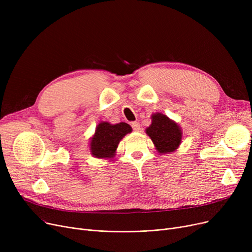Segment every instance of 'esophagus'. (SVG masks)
Instances as JSON below:
<instances>
[{"label": "esophagus", "instance_id": "esophagus-1", "mask_svg": "<svg viewBox=\"0 0 252 252\" xmlns=\"http://www.w3.org/2000/svg\"><path fill=\"white\" fill-rule=\"evenodd\" d=\"M131 127H133V129L135 131H140L141 130V126L139 123H133L131 124Z\"/></svg>", "mask_w": 252, "mask_h": 252}]
</instances>
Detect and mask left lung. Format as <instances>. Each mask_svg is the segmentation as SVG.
Masks as SVG:
<instances>
[{"mask_svg":"<svg viewBox=\"0 0 252 252\" xmlns=\"http://www.w3.org/2000/svg\"><path fill=\"white\" fill-rule=\"evenodd\" d=\"M146 134L160 154L176 151L180 147L183 138V130L179 124L160 112L151 115V125L146 128Z\"/></svg>","mask_w":252,"mask_h":252,"instance_id":"left-lung-1","label":"left lung"}]
</instances>
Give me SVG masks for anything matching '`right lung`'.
<instances>
[{
	"label": "right lung",
	"mask_w": 252,
	"mask_h": 252,
	"mask_svg": "<svg viewBox=\"0 0 252 252\" xmlns=\"http://www.w3.org/2000/svg\"><path fill=\"white\" fill-rule=\"evenodd\" d=\"M131 126L126 123L112 125L101 122L90 139V152L99 159H111L115 156L118 144L123 138L131 133Z\"/></svg>",
	"instance_id": "add662e5"
}]
</instances>
